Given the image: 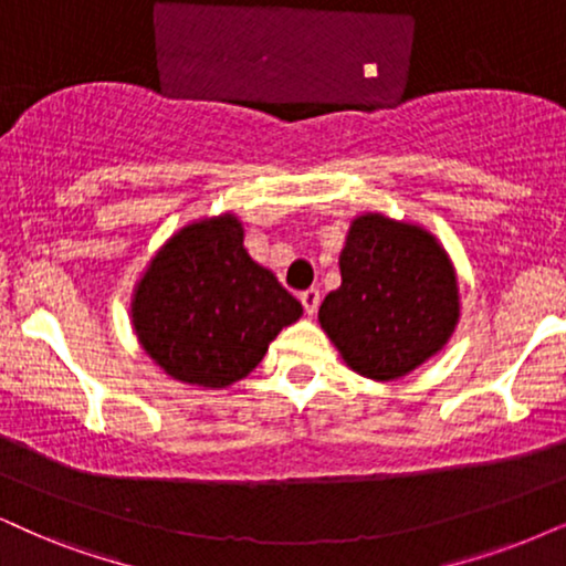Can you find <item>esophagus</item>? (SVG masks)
Listing matches in <instances>:
<instances>
[{"label":"esophagus","mask_w":566,"mask_h":566,"mask_svg":"<svg viewBox=\"0 0 566 566\" xmlns=\"http://www.w3.org/2000/svg\"><path fill=\"white\" fill-rule=\"evenodd\" d=\"M300 303H303V307H305V313H307V316H313V313L318 311V303H321V292H318L316 287H311V290L300 292Z\"/></svg>","instance_id":"1"}]
</instances>
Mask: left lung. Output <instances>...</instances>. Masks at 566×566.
<instances>
[{"label": "left lung", "instance_id": "1", "mask_svg": "<svg viewBox=\"0 0 566 566\" xmlns=\"http://www.w3.org/2000/svg\"><path fill=\"white\" fill-rule=\"evenodd\" d=\"M342 284L318 321L345 363L374 381H395L447 345L460 321V290L447 250L423 227L381 213L349 224Z\"/></svg>", "mask_w": 566, "mask_h": 566}]
</instances>
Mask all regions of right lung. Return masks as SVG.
Wrapping results in <instances>:
<instances>
[{
    "instance_id": "right-lung-1",
    "label": "right lung",
    "mask_w": 566,
    "mask_h": 566,
    "mask_svg": "<svg viewBox=\"0 0 566 566\" xmlns=\"http://www.w3.org/2000/svg\"><path fill=\"white\" fill-rule=\"evenodd\" d=\"M234 213L198 219L164 242L130 303L140 347L182 384L245 378L303 305L248 255Z\"/></svg>"
}]
</instances>
